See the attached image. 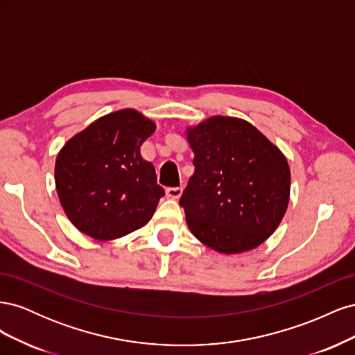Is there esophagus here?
<instances>
[{
	"mask_svg": "<svg viewBox=\"0 0 355 355\" xmlns=\"http://www.w3.org/2000/svg\"><path fill=\"white\" fill-rule=\"evenodd\" d=\"M182 189L180 187H175V188H167L166 189V194L168 198H173V200H178L180 196H182Z\"/></svg>",
	"mask_w": 355,
	"mask_h": 355,
	"instance_id": "34e87169",
	"label": "esophagus"
}]
</instances>
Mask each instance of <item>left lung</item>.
<instances>
[{
  "mask_svg": "<svg viewBox=\"0 0 355 355\" xmlns=\"http://www.w3.org/2000/svg\"><path fill=\"white\" fill-rule=\"evenodd\" d=\"M194 175L179 204L196 237L220 253L262 244L280 225L290 168L280 149L240 118L211 116L188 128Z\"/></svg>",
  "mask_w": 355,
  "mask_h": 355,
  "instance_id": "obj_1",
  "label": "left lung"
}]
</instances>
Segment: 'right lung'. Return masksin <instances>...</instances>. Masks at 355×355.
I'll return each instance as SVG.
<instances>
[{
  "instance_id": "obj_1",
  "label": "right lung",
  "mask_w": 355,
  "mask_h": 355,
  "mask_svg": "<svg viewBox=\"0 0 355 355\" xmlns=\"http://www.w3.org/2000/svg\"><path fill=\"white\" fill-rule=\"evenodd\" d=\"M154 130L142 114L123 110L99 118L62 148L56 189L75 228L96 240H114L153 218L164 189L139 148Z\"/></svg>"
}]
</instances>
